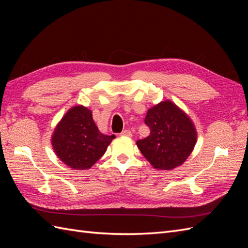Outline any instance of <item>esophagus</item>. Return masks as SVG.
<instances>
[{
	"mask_svg": "<svg viewBox=\"0 0 248 248\" xmlns=\"http://www.w3.org/2000/svg\"><path fill=\"white\" fill-rule=\"evenodd\" d=\"M121 137H126V138H131L132 137V133L130 130H123L121 132V134H120Z\"/></svg>",
	"mask_w": 248,
	"mask_h": 248,
	"instance_id": "1",
	"label": "esophagus"
}]
</instances>
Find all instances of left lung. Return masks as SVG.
<instances>
[{"instance_id": "1", "label": "left lung", "mask_w": 248, "mask_h": 248, "mask_svg": "<svg viewBox=\"0 0 248 248\" xmlns=\"http://www.w3.org/2000/svg\"><path fill=\"white\" fill-rule=\"evenodd\" d=\"M145 123L150 134L137 146L151 166L171 170L186 161L197 144L198 132L192 120L170 100L149 108Z\"/></svg>"}]
</instances>
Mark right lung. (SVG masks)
<instances>
[{
  "instance_id": "obj_1",
  "label": "right lung",
  "mask_w": 248,
  "mask_h": 248,
  "mask_svg": "<svg viewBox=\"0 0 248 248\" xmlns=\"http://www.w3.org/2000/svg\"><path fill=\"white\" fill-rule=\"evenodd\" d=\"M115 138L98 130L91 109L76 106L56 125L50 142L60 160L72 170H81L94 166Z\"/></svg>"
}]
</instances>
